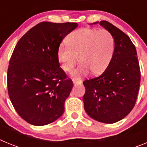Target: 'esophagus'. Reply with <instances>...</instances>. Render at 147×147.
<instances>
[{"label": "esophagus", "mask_w": 147, "mask_h": 147, "mask_svg": "<svg viewBox=\"0 0 147 147\" xmlns=\"http://www.w3.org/2000/svg\"><path fill=\"white\" fill-rule=\"evenodd\" d=\"M73 82L74 83V84H80V83H82V81L81 80H76V79H73Z\"/></svg>", "instance_id": "34e87169"}]
</instances>
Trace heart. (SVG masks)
I'll return each instance as SVG.
<instances>
[{
  "label": "heart",
  "instance_id": "b5f03b06",
  "mask_svg": "<svg viewBox=\"0 0 147 147\" xmlns=\"http://www.w3.org/2000/svg\"><path fill=\"white\" fill-rule=\"evenodd\" d=\"M67 43L59 46L58 60L62 69L71 71L77 63L79 57L81 64L72 72L75 77L87 75L90 71L93 74H102L113 52V37L105 29L76 30L70 34Z\"/></svg>",
  "mask_w": 147,
  "mask_h": 147
}]
</instances>
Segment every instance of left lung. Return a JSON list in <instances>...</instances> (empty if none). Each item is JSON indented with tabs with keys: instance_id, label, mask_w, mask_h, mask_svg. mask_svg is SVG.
<instances>
[{
	"instance_id": "obj_1",
	"label": "left lung",
	"mask_w": 147,
	"mask_h": 147,
	"mask_svg": "<svg viewBox=\"0 0 147 147\" xmlns=\"http://www.w3.org/2000/svg\"><path fill=\"white\" fill-rule=\"evenodd\" d=\"M99 23L112 34L115 49L102 74L83 82L85 87L83 102L90 117L102 123L113 124L126 117L134 107L141 71L137 51L129 37L106 20Z\"/></svg>"
}]
</instances>
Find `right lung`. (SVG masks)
I'll use <instances>...</instances> for the list:
<instances>
[{"label":"right lung","mask_w":147,"mask_h":147,"mask_svg":"<svg viewBox=\"0 0 147 147\" xmlns=\"http://www.w3.org/2000/svg\"><path fill=\"white\" fill-rule=\"evenodd\" d=\"M76 23L42 22L23 35L10 58L7 71L9 96L23 119L35 126L59 118L74 84L59 67L57 51Z\"/></svg>","instance_id":"right-lung-1"}]
</instances>
